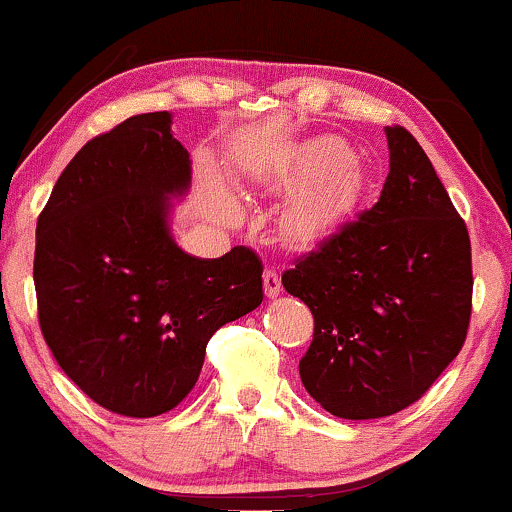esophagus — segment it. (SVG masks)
Instances as JSON below:
<instances>
[{
  "label": "esophagus",
  "mask_w": 512,
  "mask_h": 512,
  "mask_svg": "<svg viewBox=\"0 0 512 512\" xmlns=\"http://www.w3.org/2000/svg\"><path fill=\"white\" fill-rule=\"evenodd\" d=\"M263 287H266L268 297H278L283 292V283H280V275L275 268H266L263 271Z\"/></svg>",
  "instance_id": "1"
}]
</instances>
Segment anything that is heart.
<instances>
[{
  "instance_id": "1",
  "label": "heart",
  "mask_w": 512,
  "mask_h": 512,
  "mask_svg": "<svg viewBox=\"0 0 512 512\" xmlns=\"http://www.w3.org/2000/svg\"><path fill=\"white\" fill-rule=\"evenodd\" d=\"M273 186L302 188L285 212V229L292 239L309 241L324 232L348 205L360 186V166L348 159L346 142L338 137H317L292 154V159L271 176ZM237 215V205H225Z\"/></svg>"
}]
</instances>
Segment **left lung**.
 I'll use <instances>...</instances> for the list:
<instances>
[{
    "mask_svg": "<svg viewBox=\"0 0 512 512\" xmlns=\"http://www.w3.org/2000/svg\"><path fill=\"white\" fill-rule=\"evenodd\" d=\"M380 200L297 258L283 287L312 309L304 389L348 421L392 416L433 387L472 317V244L428 154L384 128Z\"/></svg>",
    "mask_w": 512,
    "mask_h": 512,
    "instance_id": "1",
    "label": "left lung"
}]
</instances>
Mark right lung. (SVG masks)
I'll use <instances>...</instances> for the list:
<instances>
[{
  "label": "right lung",
  "instance_id": "obj_1",
  "mask_svg": "<svg viewBox=\"0 0 512 512\" xmlns=\"http://www.w3.org/2000/svg\"><path fill=\"white\" fill-rule=\"evenodd\" d=\"M188 188L171 113H142L86 142L38 217L40 331L65 375L120 416L179 406L212 333L263 302L254 251L195 258L171 237L169 198Z\"/></svg>",
  "mask_w": 512,
  "mask_h": 512
}]
</instances>
